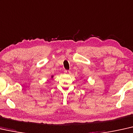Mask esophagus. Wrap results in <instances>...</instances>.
Listing matches in <instances>:
<instances>
[{
	"mask_svg": "<svg viewBox=\"0 0 133 133\" xmlns=\"http://www.w3.org/2000/svg\"><path fill=\"white\" fill-rule=\"evenodd\" d=\"M64 73H66V74H70L71 72L70 70H64Z\"/></svg>",
	"mask_w": 133,
	"mask_h": 133,
	"instance_id": "1",
	"label": "esophagus"
}]
</instances>
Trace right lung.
Here are the masks:
<instances>
[{"mask_svg": "<svg viewBox=\"0 0 133 133\" xmlns=\"http://www.w3.org/2000/svg\"><path fill=\"white\" fill-rule=\"evenodd\" d=\"M51 78H53V76H51Z\"/></svg>", "mask_w": 133, "mask_h": 133, "instance_id": "obj_1", "label": "right lung"}]
</instances>
